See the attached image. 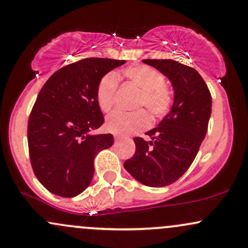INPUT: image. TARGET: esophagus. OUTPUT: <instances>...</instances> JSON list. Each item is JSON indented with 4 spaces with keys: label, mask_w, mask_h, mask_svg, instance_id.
Here are the masks:
<instances>
[{
    "label": "esophagus",
    "mask_w": 248,
    "mask_h": 248,
    "mask_svg": "<svg viewBox=\"0 0 248 248\" xmlns=\"http://www.w3.org/2000/svg\"><path fill=\"white\" fill-rule=\"evenodd\" d=\"M114 140H115L116 142H118V141H120V140H121V136H119V135H115V136H114Z\"/></svg>",
    "instance_id": "34e87169"
}]
</instances>
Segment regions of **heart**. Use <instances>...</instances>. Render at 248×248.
<instances>
[{"label":"heart","instance_id":"1","mask_svg":"<svg viewBox=\"0 0 248 248\" xmlns=\"http://www.w3.org/2000/svg\"><path fill=\"white\" fill-rule=\"evenodd\" d=\"M124 75L141 91L139 105L146 106L155 118H163L172 106V94L164 85V78L157 70L147 65H134L124 70ZM118 90V77L115 73H106L96 87V101L104 112H108L114 104ZM150 118L146 110L122 112L115 110L106 119V128L113 134L129 135L150 126Z\"/></svg>","mask_w":248,"mask_h":248}]
</instances>
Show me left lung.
I'll return each mask as SVG.
<instances>
[{
    "label": "left lung",
    "instance_id": "left-lung-1",
    "mask_svg": "<svg viewBox=\"0 0 248 248\" xmlns=\"http://www.w3.org/2000/svg\"><path fill=\"white\" fill-rule=\"evenodd\" d=\"M169 79L173 90L170 112L146 134L135 138L136 150L124 169L143 186L162 187L189 169L205 138L212 99L205 81L192 67L172 59H143Z\"/></svg>",
    "mask_w": 248,
    "mask_h": 248
}]
</instances>
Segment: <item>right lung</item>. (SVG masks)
Returning a JSON list of instances; mask_svg holds the SVG:
<instances>
[{"instance_id":"add662e5","label":"right lung","mask_w":248,"mask_h":248,"mask_svg":"<svg viewBox=\"0 0 248 248\" xmlns=\"http://www.w3.org/2000/svg\"><path fill=\"white\" fill-rule=\"evenodd\" d=\"M126 61L86 58L56 71L37 96L28 122L31 166L42 186L76 197L92 182L94 158L112 147V134H92L104 124L96 87Z\"/></svg>"}]
</instances>
